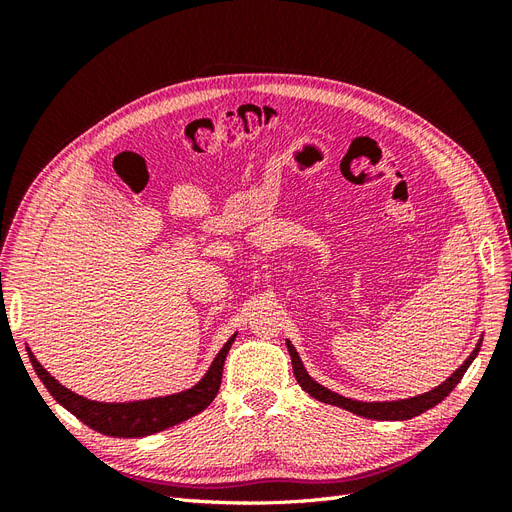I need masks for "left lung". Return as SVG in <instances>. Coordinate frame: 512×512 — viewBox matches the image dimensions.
<instances>
[{"instance_id":"8db88e82","label":"left lung","mask_w":512,"mask_h":512,"mask_svg":"<svg viewBox=\"0 0 512 512\" xmlns=\"http://www.w3.org/2000/svg\"><path fill=\"white\" fill-rule=\"evenodd\" d=\"M286 346H288V352H290V359H292V371H294V378H297L299 386L305 391L312 395L314 399L322 401V404H331V406H337V408H344L356 416H365V418H374V421H408V418H414L418 414H423L425 410L438 406L440 401L451 393L455 386L459 384V380L463 378V374H466V369L472 365V361L476 359V354L480 350V339L476 348L472 350V354L468 356L466 361H463V365L453 371L451 376H448L442 384H438L436 389H431L423 395H416V397H408V399H395V401H359V399H350V397H344L339 395L331 389H327V386L318 384L312 376L307 374V369L301 361L299 352L294 350L290 339H286Z\"/></svg>"}]
</instances>
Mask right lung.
<instances>
[{"mask_svg":"<svg viewBox=\"0 0 512 512\" xmlns=\"http://www.w3.org/2000/svg\"><path fill=\"white\" fill-rule=\"evenodd\" d=\"M235 337L237 333L230 335V339L222 346V350L215 354V359L205 371V376L200 378L194 386H190V389L173 393V395L151 397V399L113 401V404L111 401L87 399L79 393L66 389L64 384L57 382L49 371L40 365V361L29 348H27V354L40 382L46 386V391L53 395V399L59 406H64L87 427L96 429L98 433H104V436H111V438H145V436H151V433H158L188 421V418L203 412L211 404L220 391L224 361L232 342H235Z\"/></svg>","mask_w":512,"mask_h":512,"instance_id":"add662e5","label":"right lung"}]
</instances>
